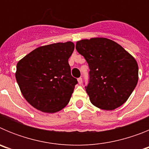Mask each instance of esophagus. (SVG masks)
Here are the masks:
<instances>
[{"label":"esophagus","mask_w":149,"mask_h":149,"mask_svg":"<svg viewBox=\"0 0 149 149\" xmlns=\"http://www.w3.org/2000/svg\"><path fill=\"white\" fill-rule=\"evenodd\" d=\"M77 81H78L79 84H82V82H83L82 77H79V78L77 79Z\"/></svg>","instance_id":"esophagus-1"}]
</instances>
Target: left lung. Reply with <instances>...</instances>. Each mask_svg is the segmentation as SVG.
Listing matches in <instances>:
<instances>
[{
  "instance_id": "1",
  "label": "left lung",
  "mask_w": 149,
  "mask_h": 149,
  "mask_svg": "<svg viewBox=\"0 0 149 149\" xmlns=\"http://www.w3.org/2000/svg\"><path fill=\"white\" fill-rule=\"evenodd\" d=\"M76 50L89 67L85 89L91 103L106 110L123 104L137 84L136 60L120 45L106 38L78 41Z\"/></svg>"
}]
</instances>
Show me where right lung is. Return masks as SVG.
<instances>
[{"mask_svg":"<svg viewBox=\"0 0 149 149\" xmlns=\"http://www.w3.org/2000/svg\"><path fill=\"white\" fill-rule=\"evenodd\" d=\"M74 49L72 42L41 46L17 63V83L24 98L36 109L55 113L68 104L77 84L68 64Z\"/></svg>","mask_w":149,"mask_h":149,"instance_id":"obj_1","label":"right lung"}]
</instances>
